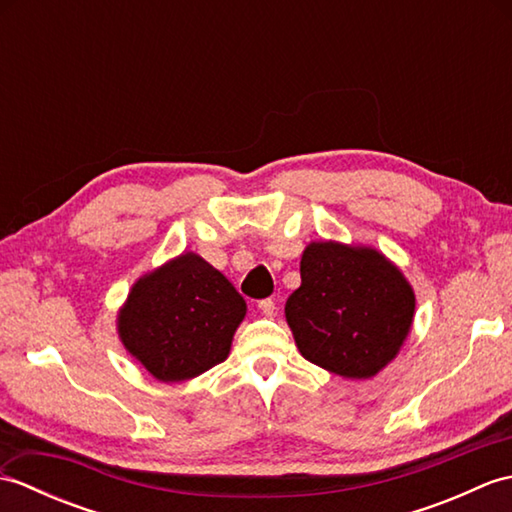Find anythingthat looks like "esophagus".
Here are the masks:
<instances>
[{
    "label": "esophagus",
    "instance_id": "obj_1",
    "mask_svg": "<svg viewBox=\"0 0 512 512\" xmlns=\"http://www.w3.org/2000/svg\"><path fill=\"white\" fill-rule=\"evenodd\" d=\"M257 306H259V310L266 314V317H270V314L275 312V301L273 299H262V301L257 303Z\"/></svg>",
    "mask_w": 512,
    "mask_h": 512
}]
</instances>
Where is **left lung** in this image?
<instances>
[{
    "label": "left lung",
    "mask_w": 512,
    "mask_h": 512,
    "mask_svg": "<svg viewBox=\"0 0 512 512\" xmlns=\"http://www.w3.org/2000/svg\"><path fill=\"white\" fill-rule=\"evenodd\" d=\"M416 297L372 248L312 242L286 319L303 358L345 378H372L407 339Z\"/></svg>",
    "instance_id": "left-lung-1"
}]
</instances>
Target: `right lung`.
<instances>
[{
    "label": "right lung",
    "instance_id": "1",
    "mask_svg": "<svg viewBox=\"0 0 512 512\" xmlns=\"http://www.w3.org/2000/svg\"><path fill=\"white\" fill-rule=\"evenodd\" d=\"M246 314L220 270L187 253L138 279L118 317L125 347L165 383L222 363Z\"/></svg>",
    "mask_w": 512,
    "mask_h": 512
}]
</instances>
